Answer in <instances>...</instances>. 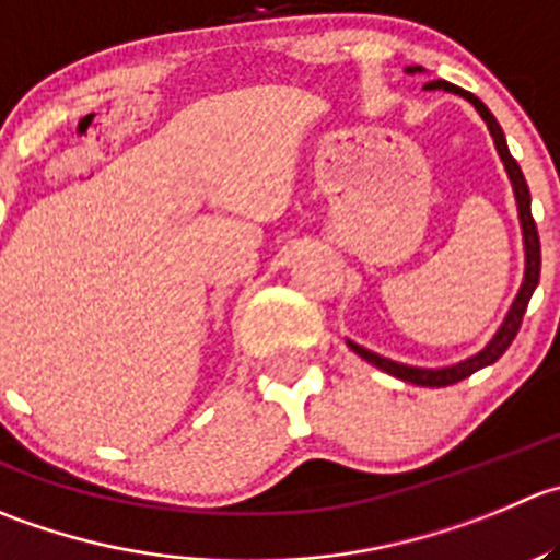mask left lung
Listing matches in <instances>:
<instances>
[{
  "label": "left lung",
  "mask_w": 560,
  "mask_h": 560,
  "mask_svg": "<svg viewBox=\"0 0 560 560\" xmlns=\"http://www.w3.org/2000/svg\"><path fill=\"white\" fill-rule=\"evenodd\" d=\"M405 73H410V75L412 73H424V68H418V65H412V68H405ZM424 90H446V92H454V95L465 97V101H468V103H474V108L481 114V119H485V122H487V128H490L492 142H495L498 155H501L503 166H506V175H509V180H512V188H514V199H517L520 230H523V248H525L523 284H520L517 298H514L512 306H509L506 317H503L501 328L495 330V336H492V339L487 341V345L481 347V350L476 352V355L465 358V361L452 363V366H441V369L410 366V363H399V361H390V358L377 355V352H372V350H366V347L355 345V341H352V339H347V347H350V350L355 352V355H361L363 361L372 363V366L383 369V372L394 374V377L405 380V383L424 385V388H443V385H454V383H459V380L470 377V374H474V372H479V369L490 366V363H495L498 358H501L503 352L509 350V345H512L514 336H517L520 325H523V314H525V308H528L530 295H534L536 284H539L541 248H539V232H536V221H534V215H530L528 183H525L520 164L512 159V153H509L506 136H503L501 125H498V119L492 117L490 108H487L485 103H481L479 97L474 95V92L459 90L457 84H448V81H443V79L427 81Z\"/></svg>",
  "instance_id": "8db88e82"
}]
</instances>
